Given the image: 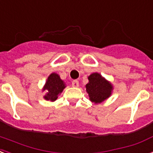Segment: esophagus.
Instances as JSON below:
<instances>
[{
	"label": "esophagus",
	"mask_w": 153,
	"mask_h": 153,
	"mask_svg": "<svg viewBox=\"0 0 153 153\" xmlns=\"http://www.w3.org/2000/svg\"><path fill=\"white\" fill-rule=\"evenodd\" d=\"M72 85H73V87H76V88L79 87V82H78V80H73V82H72Z\"/></svg>",
	"instance_id": "34e87169"
}]
</instances>
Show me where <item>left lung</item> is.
Here are the masks:
<instances>
[{
	"label": "left lung",
	"instance_id": "1",
	"mask_svg": "<svg viewBox=\"0 0 153 153\" xmlns=\"http://www.w3.org/2000/svg\"><path fill=\"white\" fill-rule=\"evenodd\" d=\"M88 83L85 85L89 100L95 104L103 102L112 94V84L105 80L100 73H94L88 77Z\"/></svg>",
	"mask_w": 153,
	"mask_h": 153
}]
</instances>
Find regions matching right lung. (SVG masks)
<instances>
[{
	"mask_svg": "<svg viewBox=\"0 0 153 153\" xmlns=\"http://www.w3.org/2000/svg\"><path fill=\"white\" fill-rule=\"evenodd\" d=\"M65 87V84L60 79V76L55 73H51L42 89V91H46L44 98L46 100L55 101L57 99L58 95L63 92Z\"/></svg>",
	"mask_w": 153,
	"mask_h": 153,
	"instance_id": "1",
	"label": "right lung"
}]
</instances>
